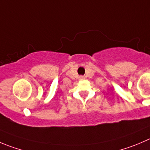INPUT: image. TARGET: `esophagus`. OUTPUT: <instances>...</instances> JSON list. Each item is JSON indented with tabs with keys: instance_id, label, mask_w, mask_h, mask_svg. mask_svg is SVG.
Instances as JSON below:
<instances>
[{
	"instance_id": "1",
	"label": "esophagus",
	"mask_w": 150,
	"mask_h": 150,
	"mask_svg": "<svg viewBox=\"0 0 150 150\" xmlns=\"http://www.w3.org/2000/svg\"><path fill=\"white\" fill-rule=\"evenodd\" d=\"M80 79H83V77H80Z\"/></svg>"
}]
</instances>
